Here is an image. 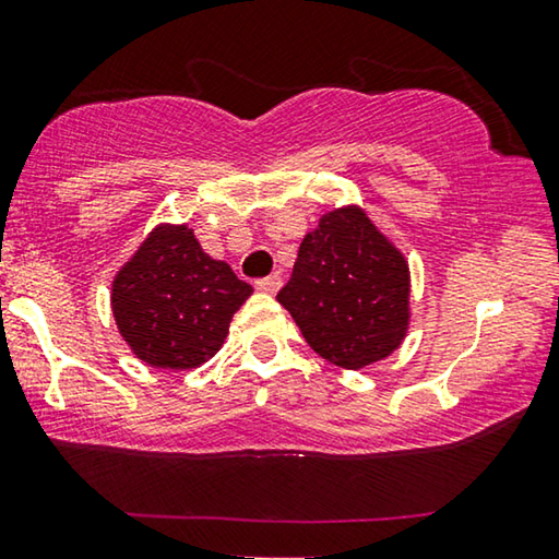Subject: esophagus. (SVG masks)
<instances>
[{"label": "esophagus", "mask_w": 559, "mask_h": 559, "mask_svg": "<svg viewBox=\"0 0 559 559\" xmlns=\"http://www.w3.org/2000/svg\"><path fill=\"white\" fill-rule=\"evenodd\" d=\"M283 286V281L278 273H273V276H265L261 281H255V288L261 290V294H278V288Z\"/></svg>", "instance_id": "esophagus-1"}]
</instances>
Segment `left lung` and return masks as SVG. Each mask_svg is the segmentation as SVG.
<instances>
[{"label":"left lung","instance_id":"obj_1","mask_svg":"<svg viewBox=\"0 0 559 559\" xmlns=\"http://www.w3.org/2000/svg\"><path fill=\"white\" fill-rule=\"evenodd\" d=\"M409 263L359 205L321 215L306 233L278 304L306 344L359 371L394 354L409 329Z\"/></svg>","mask_w":559,"mask_h":559}]
</instances>
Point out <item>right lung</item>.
<instances>
[{
    "mask_svg": "<svg viewBox=\"0 0 559 559\" xmlns=\"http://www.w3.org/2000/svg\"><path fill=\"white\" fill-rule=\"evenodd\" d=\"M253 288L200 248L188 226H163L112 281V316L140 361L195 369L221 352L233 313Z\"/></svg>",
    "mask_w": 559,
    "mask_h": 559,
    "instance_id": "obj_1",
    "label": "right lung"
}]
</instances>
